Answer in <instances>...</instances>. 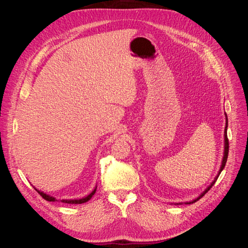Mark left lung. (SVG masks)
Segmentation results:
<instances>
[{"label": "left lung", "instance_id": "left-lung-1", "mask_svg": "<svg viewBox=\"0 0 248 248\" xmlns=\"http://www.w3.org/2000/svg\"><path fill=\"white\" fill-rule=\"evenodd\" d=\"M227 116V115H226ZM227 129H228V118H227V122H226V128H224V152H223V158H222V161H221V167H220V170H219V171H218V175H217L216 177H215V179H214V181L211 183V185H209L207 188H206V190L202 192V193H201V196L198 198V199H196V200H193L192 202H186V204H192V202H197V201H199L202 197H204L205 196V193L206 192H208L209 191V189L211 188V187L214 185V183L216 182V180H217V178H218V176L220 175V172H221V170H223V168H224V166H226V163H227V159H228V154H229V140H228V136H227Z\"/></svg>", "mask_w": 248, "mask_h": 248}]
</instances>
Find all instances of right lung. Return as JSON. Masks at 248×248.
<instances>
[{"mask_svg":"<svg viewBox=\"0 0 248 248\" xmlns=\"http://www.w3.org/2000/svg\"><path fill=\"white\" fill-rule=\"evenodd\" d=\"M96 188H97V187H96ZM96 188H95L91 193H90L89 196H87L86 198H82V199H79V200H61V202H65V204H82V202H88L89 200H91V198L94 196V193L96 192ZM35 189H36V188H35ZM36 191L38 192L44 200H46V201H48V202H56V201H57L56 198L50 197V196H48V194L44 193V192H42V191H40V190H38V189H36Z\"/></svg>","mask_w":248,"mask_h":248,"instance_id":"obj_1","label":"right lung"}]
</instances>
